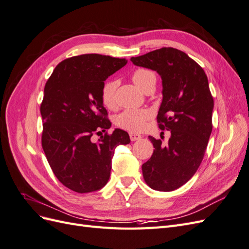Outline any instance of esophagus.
Masks as SVG:
<instances>
[{
	"mask_svg": "<svg viewBox=\"0 0 249 249\" xmlns=\"http://www.w3.org/2000/svg\"><path fill=\"white\" fill-rule=\"evenodd\" d=\"M130 138H131L132 141H136V140L141 139V135H140V134H137V133L131 132V133H130Z\"/></svg>",
	"mask_w": 249,
	"mask_h": 249,
	"instance_id": "1",
	"label": "esophagus"
}]
</instances>
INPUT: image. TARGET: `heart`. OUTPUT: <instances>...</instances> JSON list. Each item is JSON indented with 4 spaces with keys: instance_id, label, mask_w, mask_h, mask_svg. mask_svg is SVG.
Returning <instances> with one entry per match:
<instances>
[{
    "instance_id": "heart-1",
    "label": "heart",
    "mask_w": 249,
    "mask_h": 249,
    "mask_svg": "<svg viewBox=\"0 0 249 249\" xmlns=\"http://www.w3.org/2000/svg\"><path fill=\"white\" fill-rule=\"evenodd\" d=\"M132 80L141 91L156 85V73L147 69H138L132 74ZM117 84L115 81L105 83L102 89V102L107 108L114 107L115 90ZM152 117V112L146 109H126L116 117V124L123 129L132 132H140L144 129L147 120Z\"/></svg>"
}]
</instances>
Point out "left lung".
Segmentation results:
<instances>
[{"instance_id": "obj_1", "label": "left lung", "mask_w": 249, "mask_h": 249, "mask_svg": "<svg viewBox=\"0 0 249 249\" xmlns=\"http://www.w3.org/2000/svg\"><path fill=\"white\" fill-rule=\"evenodd\" d=\"M131 61L161 77L163 99L157 120L161 130L170 133L166 145L148 136L155 149L142 165L143 178L154 190L173 191L196 172L212 133L214 101L207 74L186 53L173 48L132 57Z\"/></svg>"}]
</instances>
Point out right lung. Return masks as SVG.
Masks as SVG:
<instances>
[{"label": "right lung", "instance_id": "obj_1", "mask_svg": "<svg viewBox=\"0 0 249 249\" xmlns=\"http://www.w3.org/2000/svg\"><path fill=\"white\" fill-rule=\"evenodd\" d=\"M127 60L85 54L60 62L44 87L40 106L42 148L56 178L69 189L89 193L108 183L115 148L129 144L125 131L106 132L111 123L102 102L105 81Z\"/></svg>", "mask_w": 249, "mask_h": 249}]
</instances>
